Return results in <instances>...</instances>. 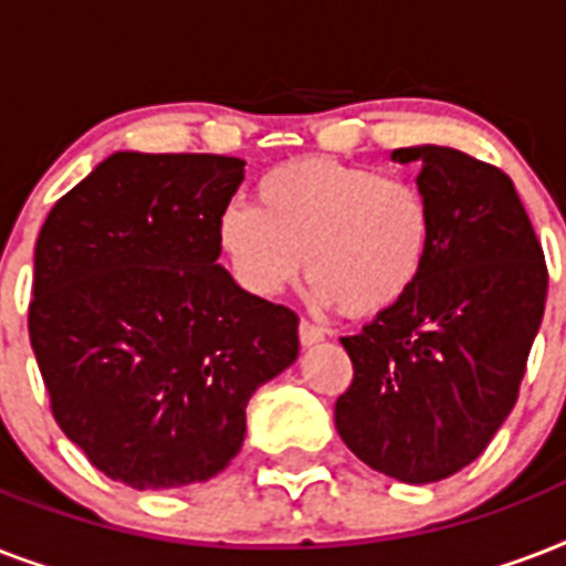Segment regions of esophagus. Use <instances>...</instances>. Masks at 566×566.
Returning <instances> with one entry per match:
<instances>
[{"label": "esophagus", "instance_id": "obj_1", "mask_svg": "<svg viewBox=\"0 0 566 566\" xmlns=\"http://www.w3.org/2000/svg\"><path fill=\"white\" fill-rule=\"evenodd\" d=\"M323 328L314 326V323H308V319H300V344L302 346H314L323 340Z\"/></svg>", "mask_w": 566, "mask_h": 566}]
</instances>
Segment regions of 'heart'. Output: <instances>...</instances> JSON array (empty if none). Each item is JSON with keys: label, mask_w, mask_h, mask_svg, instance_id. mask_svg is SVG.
<instances>
[{"label": "heart", "mask_w": 566, "mask_h": 566, "mask_svg": "<svg viewBox=\"0 0 566 566\" xmlns=\"http://www.w3.org/2000/svg\"><path fill=\"white\" fill-rule=\"evenodd\" d=\"M434 217L411 179L300 158L264 172L255 208L229 205L217 247L240 291L270 300L305 266L323 308L370 317L408 296L429 261Z\"/></svg>", "instance_id": "obj_1"}]
</instances>
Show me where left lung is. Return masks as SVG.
Returning a JSON list of instances; mask_svg holds the SVG:
<instances>
[{
    "label": "left lung",
    "instance_id": "left-lung-1",
    "mask_svg": "<svg viewBox=\"0 0 566 566\" xmlns=\"http://www.w3.org/2000/svg\"><path fill=\"white\" fill-rule=\"evenodd\" d=\"M390 158L420 167L431 252L402 302L340 337L355 376L335 402V426L367 467L429 484L482 455L517 402L549 275L500 167L449 146Z\"/></svg>",
    "mask_w": 566,
    "mask_h": 566
}]
</instances>
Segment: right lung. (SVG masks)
I'll list each match as a JSON object with an SVG mask.
<instances>
[{"label": "right lung", "instance_id": "add662e5", "mask_svg": "<svg viewBox=\"0 0 566 566\" xmlns=\"http://www.w3.org/2000/svg\"><path fill=\"white\" fill-rule=\"evenodd\" d=\"M243 167L114 153L40 229L29 337L52 413L96 470L137 491L226 470L252 394L300 355V317L217 261Z\"/></svg>", "mask_w": 566, "mask_h": 566}]
</instances>
